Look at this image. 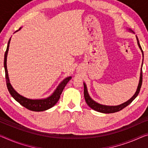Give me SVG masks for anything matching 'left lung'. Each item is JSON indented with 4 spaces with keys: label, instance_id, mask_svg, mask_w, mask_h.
I'll use <instances>...</instances> for the list:
<instances>
[{
    "label": "left lung",
    "instance_id": "obj_1",
    "mask_svg": "<svg viewBox=\"0 0 148 148\" xmlns=\"http://www.w3.org/2000/svg\"><path fill=\"white\" fill-rule=\"evenodd\" d=\"M129 30L132 32H133V31L131 29H129ZM136 39H137L138 46H139L140 49H141V51H142L143 56H144V53H143L142 49V47H141V45L140 44L139 40H138V38L137 37H136ZM142 69H141L139 84H138L137 90H136V92H135V94L134 95V96L132 97L130 99H129L128 101L125 102L124 103H122V104H120V105H118V106L103 105V104H99V103H97V102L93 101L91 98L90 97L89 95H88V91H87V86H86L85 83H83V85H84V97H85V101H86V103H87V104H88V106H89L90 108H91L92 109H93V110L97 111V112H102V113H106V114L116 112H119V111H120V110H122V109L126 107V106H128V104H130L134 100L136 99V97L138 96V94H139L141 87H142Z\"/></svg>",
    "mask_w": 148,
    "mask_h": 148
}]
</instances>
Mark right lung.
Instances as JSON below:
<instances>
[{"instance_id": "obj_1", "label": "right lung", "mask_w": 148, "mask_h": 148, "mask_svg": "<svg viewBox=\"0 0 148 148\" xmlns=\"http://www.w3.org/2000/svg\"><path fill=\"white\" fill-rule=\"evenodd\" d=\"M20 29V28L19 29ZM18 29V30H19ZM18 30H17L18 32ZM10 42V38L9 40L7 45V47H6V50L4 53V70H5V77H6V86H7L8 90L10 94L11 95L14 99L18 103H20L22 106L26 108L29 110L36 111V112H41V111L46 110L47 109L50 108L55 105V104L58 103V101L60 99V96L62 92L63 88L67 85V83L69 81L70 79H71V77H68L65 78L64 80H63L62 82L58 85L55 91L53 92L51 96L46 98V99H27V98L24 97L22 95L18 94L16 90L14 89L13 87L10 83V81H9L8 78V74L7 71V67H6V58H7V54L9 48V44Z\"/></svg>"}]
</instances>
